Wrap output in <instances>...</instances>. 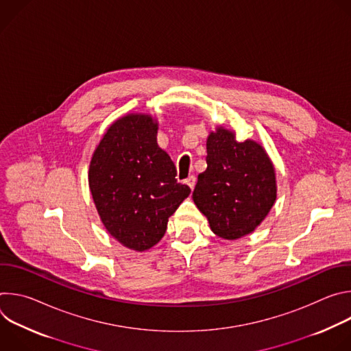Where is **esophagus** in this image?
<instances>
[{"mask_svg":"<svg viewBox=\"0 0 351 351\" xmlns=\"http://www.w3.org/2000/svg\"><path fill=\"white\" fill-rule=\"evenodd\" d=\"M184 183H186V184L193 190V189H194V186H195V176H193V175H191V176H189V178L184 180Z\"/></svg>","mask_w":351,"mask_h":351,"instance_id":"esophagus-1","label":"esophagus"}]
</instances>
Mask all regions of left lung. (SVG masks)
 <instances>
[{"mask_svg":"<svg viewBox=\"0 0 351 351\" xmlns=\"http://www.w3.org/2000/svg\"><path fill=\"white\" fill-rule=\"evenodd\" d=\"M276 199L275 168L254 140L239 143L222 126L207 138V169L198 175L193 202L211 230L236 240L256 230Z\"/></svg>","mask_w":351,"mask_h":351,"instance_id":"obj_1","label":"left lung"}]
</instances>
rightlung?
I'll return each instance as SVG.
<instances>
[{
    "instance_id": "obj_1",
    "label": "right lung",
    "mask_w": 351,
    "mask_h": 351,
    "mask_svg": "<svg viewBox=\"0 0 351 351\" xmlns=\"http://www.w3.org/2000/svg\"><path fill=\"white\" fill-rule=\"evenodd\" d=\"M152 115L115 121L94 149L88 186L101 222L121 244L136 252L156 245L168 218L190 194L178 183L171 157L158 147Z\"/></svg>"
}]
</instances>
